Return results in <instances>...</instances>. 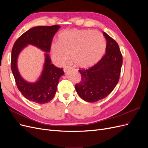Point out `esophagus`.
<instances>
[{
    "label": "esophagus",
    "instance_id": "obj_1",
    "mask_svg": "<svg viewBox=\"0 0 148 148\" xmlns=\"http://www.w3.org/2000/svg\"><path fill=\"white\" fill-rule=\"evenodd\" d=\"M71 68H72V67H71V66H70V65H66V66H65L64 67V71H66L67 70H68V69H71Z\"/></svg>",
    "mask_w": 148,
    "mask_h": 148
}]
</instances>
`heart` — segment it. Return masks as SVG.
Wrapping results in <instances>:
<instances>
[{"label": "heart", "instance_id": "heart-1", "mask_svg": "<svg viewBox=\"0 0 148 148\" xmlns=\"http://www.w3.org/2000/svg\"><path fill=\"white\" fill-rule=\"evenodd\" d=\"M106 49V40L97 31L73 29L59 34L58 43L51 46L52 54L60 64L68 59L80 68H88L99 61Z\"/></svg>", "mask_w": 148, "mask_h": 148}]
</instances>
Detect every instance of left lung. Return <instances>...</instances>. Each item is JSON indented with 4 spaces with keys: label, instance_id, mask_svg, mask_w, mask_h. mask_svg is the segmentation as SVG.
I'll list each match as a JSON object with an SVG mask.
<instances>
[{
    "label": "left lung",
    "instance_id": "1",
    "mask_svg": "<svg viewBox=\"0 0 148 148\" xmlns=\"http://www.w3.org/2000/svg\"><path fill=\"white\" fill-rule=\"evenodd\" d=\"M107 41L105 55L97 63L88 69H80L82 79L76 84L78 95L84 101L95 102L104 99L118 83L123 57L117 42L103 33Z\"/></svg>",
    "mask_w": 148,
    "mask_h": 148
}]
</instances>
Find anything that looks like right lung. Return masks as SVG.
I'll return each mask as SVG.
<instances>
[{"label":"right lung","instance_id":"right-lung-1","mask_svg":"<svg viewBox=\"0 0 148 148\" xmlns=\"http://www.w3.org/2000/svg\"><path fill=\"white\" fill-rule=\"evenodd\" d=\"M59 25L39 26L26 31L15 42L12 50L11 69L18 90L30 101L45 104L51 101L57 91L59 80L64 73L63 69L51 64L48 53H46L45 64L38 81L29 83L21 78L18 71L16 62L19 53L27 44H32L46 52L51 51L53 36L60 28Z\"/></svg>","mask_w":148,"mask_h":148}]
</instances>
